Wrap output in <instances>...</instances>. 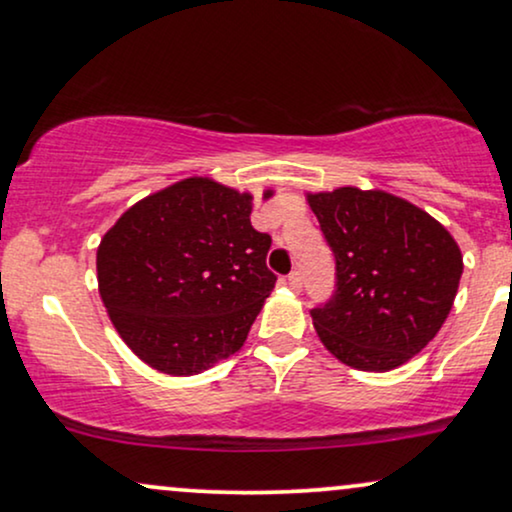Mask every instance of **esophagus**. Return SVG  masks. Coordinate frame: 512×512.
<instances>
[{
	"label": "esophagus",
	"mask_w": 512,
	"mask_h": 512,
	"mask_svg": "<svg viewBox=\"0 0 512 512\" xmlns=\"http://www.w3.org/2000/svg\"><path fill=\"white\" fill-rule=\"evenodd\" d=\"M288 286L290 288H293V290H300V286H302V274H300V271H290V274H288Z\"/></svg>",
	"instance_id": "obj_1"
}]
</instances>
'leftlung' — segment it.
<instances>
[{"instance_id":"left-lung-1","label":"left lung","mask_w":512,"mask_h":512,"mask_svg":"<svg viewBox=\"0 0 512 512\" xmlns=\"http://www.w3.org/2000/svg\"><path fill=\"white\" fill-rule=\"evenodd\" d=\"M335 255V293L312 309L323 345L359 371H392L435 338L454 307L463 255L428 212L354 186L309 193Z\"/></svg>"}]
</instances>
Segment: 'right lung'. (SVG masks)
Here are the masks:
<instances>
[{"instance_id":"right-lung-1","label":"right lung","mask_w":512,"mask_h":512,"mask_svg":"<svg viewBox=\"0 0 512 512\" xmlns=\"http://www.w3.org/2000/svg\"><path fill=\"white\" fill-rule=\"evenodd\" d=\"M250 212V193L191 177L139 200L101 238V300L155 371L196 375L243 347L276 283L271 236Z\"/></svg>"}]
</instances>
